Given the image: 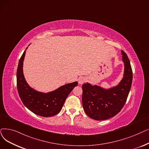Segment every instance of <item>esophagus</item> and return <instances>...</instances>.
<instances>
[{
  "instance_id": "obj_1",
  "label": "esophagus",
  "mask_w": 149,
  "mask_h": 149,
  "mask_svg": "<svg viewBox=\"0 0 149 149\" xmlns=\"http://www.w3.org/2000/svg\"><path fill=\"white\" fill-rule=\"evenodd\" d=\"M86 81V79L85 77H81V78H80L79 80V84H80V85L83 84L84 83H85Z\"/></svg>"
}]
</instances>
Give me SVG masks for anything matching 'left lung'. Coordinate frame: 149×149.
<instances>
[{"label": "left lung", "instance_id": "left-lung-1", "mask_svg": "<svg viewBox=\"0 0 149 149\" xmlns=\"http://www.w3.org/2000/svg\"><path fill=\"white\" fill-rule=\"evenodd\" d=\"M124 63V77L117 86L104 89L86 83L82 85V104L89 118L96 120L111 118L118 114L124 107L133 80L130 60L127 54L121 50Z\"/></svg>", "mask_w": 149, "mask_h": 149}]
</instances>
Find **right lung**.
Masks as SVG:
<instances>
[{
    "label": "right lung",
    "instance_id": "add662e5",
    "mask_svg": "<svg viewBox=\"0 0 149 149\" xmlns=\"http://www.w3.org/2000/svg\"><path fill=\"white\" fill-rule=\"evenodd\" d=\"M25 52L26 50L24 51L19 60L17 69L19 95L24 105L35 114L42 117L55 116L61 111L68 95L77 86L78 82L66 84L47 93L37 91L28 85L24 78L22 68Z\"/></svg>",
    "mask_w": 149,
    "mask_h": 149
}]
</instances>
